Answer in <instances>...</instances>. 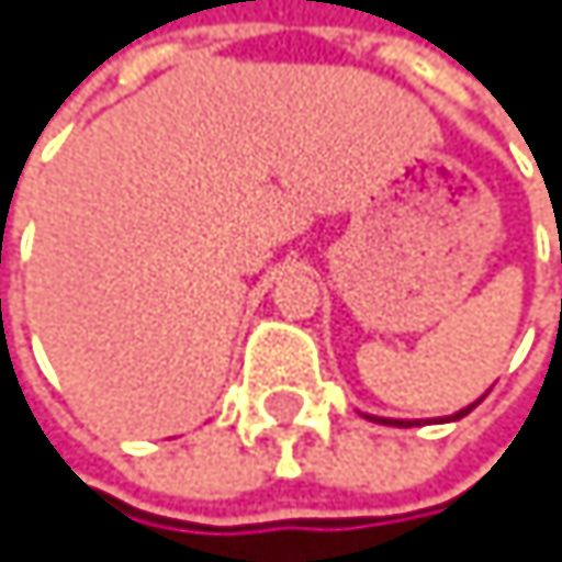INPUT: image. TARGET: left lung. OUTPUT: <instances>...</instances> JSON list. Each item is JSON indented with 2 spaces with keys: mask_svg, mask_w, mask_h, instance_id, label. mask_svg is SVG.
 Masks as SVG:
<instances>
[{
  "mask_svg": "<svg viewBox=\"0 0 562 562\" xmlns=\"http://www.w3.org/2000/svg\"><path fill=\"white\" fill-rule=\"evenodd\" d=\"M475 404H479V401H475ZM475 404H469V407H465V412H459L456 418H465V415L472 412V407H475ZM381 425H415V422H387V418H381Z\"/></svg>",
  "mask_w": 562,
  "mask_h": 562,
  "instance_id": "1",
  "label": "left lung"
}]
</instances>
